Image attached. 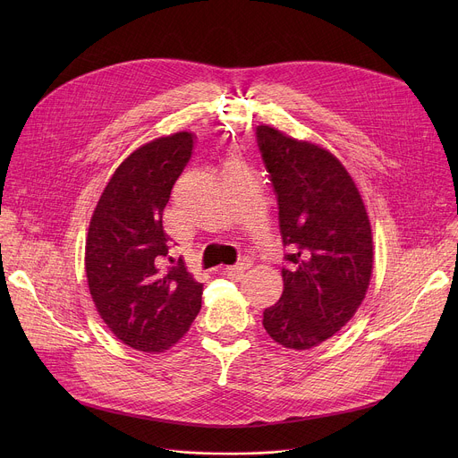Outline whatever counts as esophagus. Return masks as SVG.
<instances>
[{
	"instance_id": "esophagus-1",
	"label": "esophagus",
	"mask_w": 458,
	"mask_h": 458,
	"mask_svg": "<svg viewBox=\"0 0 458 458\" xmlns=\"http://www.w3.org/2000/svg\"><path fill=\"white\" fill-rule=\"evenodd\" d=\"M250 267H251V259L250 257H242L237 265L226 267V274L232 276V277H241Z\"/></svg>"
}]
</instances>
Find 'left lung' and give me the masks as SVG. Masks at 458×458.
I'll return each mask as SVG.
<instances>
[{
  "instance_id": "obj_1",
  "label": "left lung",
  "mask_w": 458,
  "mask_h": 458,
  "mask_svg": "<svg viewBox=\"0 0 458 458\" xmlns=\"http://www.w3.org/2000/svg\"><path fill=\"white\" fill-rule=\"evenodd\" d=\"M255 134L288 248L284 290L263 311V326L284 348L310 350L337 334L366 295L373 270L369 219L353 179L328 150L267 124Z\"/></svg>"
}]
</instances>
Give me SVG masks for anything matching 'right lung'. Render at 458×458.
I'll return each mask as SVG.
<instances>
[{"mask_svg":"<svg viewBox=\"0 0 458 458\" xmlns=\"http://www.w3.org/2000/svg\"><path fill=\"white\" fill-rule=\"evenodd\" d=\"M188 132L159 138L130 154L103 190L89 226L85 270L94 304L124 344L140 352L174 346L201 310L203 284L166 267L170 237L163 210L191 157Z\"/></svg>","mask_w":458,"mask_h":458,"instance_id":"obj_1","label":"right lung"}]
</instances>
